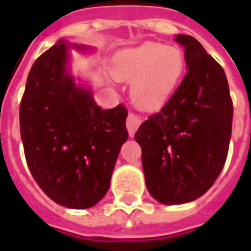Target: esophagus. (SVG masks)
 Returning a JSON list of instances; mask_svg holds the SVG:
<instances>
[{
  "instance_id": "obj_1",
  "label": "esophagus",
  "mask_w": 251,
  "mask_h": 251,
  "mask_svg": "<svg viewBox=\"0 0 251 251\" xmlns=\"http://www.w3.org/2000/svg\"><path fill=\"white\" fill-rule=\"evenodd\" d=\"M141 124H142V118L139 117V116H137L135 113H129L127 120H126V126H127V130H129L130 137H133L134 133L137 131V129L139 127Z\"/></svg>"
}]
</instances>
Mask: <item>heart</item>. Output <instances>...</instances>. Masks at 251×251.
Here are the masks:
<instances>
[{
	"instance_id": "heart-1",
	"label": "heart",
	"mask_w": 251,
	"mask_h": 251,
	"mask_svg": "<svg viewBox=\"0 0 251 251\" xmlns=\"http://www.w3.org/2000/svg\"><path fill=\"white\" fill-rule=\"evenodd\" d=\"M185 68L181 49L151 41L121 50L113 61L116 76L133 80V101L147 110L164 105L182 79Z\"/></svg>"
}]
</instances>
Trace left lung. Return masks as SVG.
Here are the masks:
<instances>
[{"instance_id": "8db88e82", "label": "left lung", "mask_w": 251, "mask_h": 251, "mask_svg": "<svg viewBox=\"0 0 251 251\" xmlns=\"http://www.w3.org/2000/svg\"><path fill=\"white\" fill-rule=\"evenodd\" d=\"M175 40L185 49L187 74L134 135L147 190L164 204L195 201L214 185L226 164L233 120L222 66L193 36L177 35Z\"/></svg>"}]
</instances>
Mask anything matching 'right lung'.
<instances>
[{
	"mask_svg": "<svg viewBox=\"0 0 251 251\" xmlns=\"http://www.w3.org/2000/svg\"><path fill=\"white\" fill-rule=\"evenodd\" d=\"M69 47L58 40L29 70L21 101V137L29 171L41 190L61 206L83 210L109 189L118 153L129 137L122 104L101 109L88 86L70 72Z\"/></svg>",
	"mask_w": 251,
	"mask_h": 251,
	"instance_id": "right-lung-1",
	"label": "right lung"
}]
</instances>
